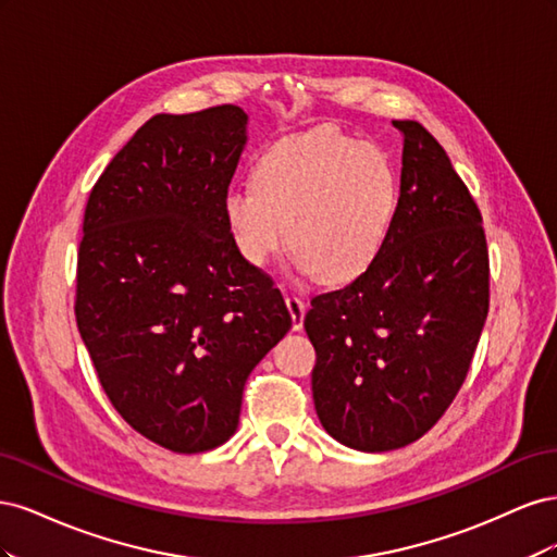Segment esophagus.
<instances>
[{
    "label": "esophagus",
    "instance_id": "esophagus-1",
    "mask_svg": "<svg viewBox=\"0 0 557 557\" xmlns=\"http://www.w3.org/2000/svg\"><path fill=\"white\" fill-rule=\"evenodd\" d=\"M285 305H288V311L293 315V330H301L305 325V313H307V301L299 295H285Z\"/></svg>",
    "mask_w": 557,
    "mask_h": 557
}]
</instances>
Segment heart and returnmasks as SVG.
<instances>
[{
	"instance_id": "obj_1",
	"label": "heart",
	"mask_w": 557,
	"mask_h": 557,
	"mask_svg": "<svg viewBox=\"0 0 557 557\" xmlns=\"http://www.w3.org/2000/svg\"><path fill=\"white\" fill-rule=\"evenodd\" d=\"M397 209L391 158L336 129L267 146L252 185L225 197L227 230L250 264H267L288 237L297 264L327 285L356 281L379 260Z\"/></svg>"
}]
</instances>
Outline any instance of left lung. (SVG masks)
<instances>
[{"instance_id": "left-lung-1", "label": "left lung", "mask_w": 557, "mask_h": 557, "mask_svg": "<svg viewBox=\"0 0 557 557\" xmlns=\"http://www.w3.org/2000/svg\"><path fill=\"white\" fill-rule=\"evenodd\" d=\"M404 134L399 209L379 260L342 290L315 295L305 327L323 428L381 453L420 440L462 387L491 307L481 211L442 144Z\"/></svg>"}]
</instances>
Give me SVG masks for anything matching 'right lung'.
I'll list each match as a JSON object with an SVG mask.
<instances>
[{
    "instance_id": "1",
    "label": "right lung",
    "mask_w": 557,
    "mask_h": 557,
    "mask_svg": "<svg viewBox=\"0 0 557 557\" xmlns=\"http://www.w3.org/2000/svg\"><path fill=\"white\" fill-rule=\"evenodd\" d=\"M246 121L234 104L153 115L97 178L83 218L81 339L113 409L174 453L230 440L248 374L293 325L225 221Z\"/></svg>"
}]
</instances>
